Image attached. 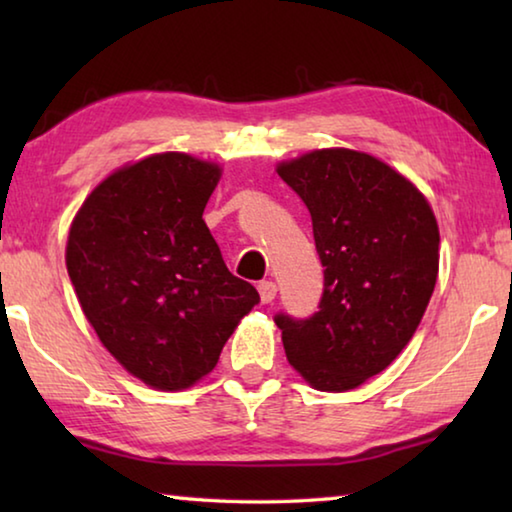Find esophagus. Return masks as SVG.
Wrapping results in <instances>:
<instances>
[{
  "label": "esophagus",
  "mask_w": 512,
  "mask_h": 512,
  "mask_svg": "<svg viewBox=\"0 0 512 512\" xmlns=\"http://www.w3.org/2000/svg\"><path fill=\"white\" fill-rule=\"evenodd\" d=\"M257 291H259V298H262L264 305H268V302H273V300H275L277 287H275V282H271V280H264V282H259V284H257Z\"/></svg>",
  "instance_id": "34e87169"
}]
</instances>
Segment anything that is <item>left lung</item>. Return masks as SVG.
I'll return each instance as SVG.
<instances>
[{
  "instance_id": "obj_1",
  "label": "left lung",
  "mask_w": 512,
  "mask_h": 512,
  "mask_svg": "<svg viewBox=\"0 0 512 512\" xmlns=\"http://www.w3.org/2000/svg\"><path fill=\"white\" fill-rule=\"evenodd\" d=\"M311 214L323 298L275 314L287 359L318 391L343 393L411 341L438 277V223L409 180L368 153L311 151L277 167Z\"/></svg>"
}]
</instances>
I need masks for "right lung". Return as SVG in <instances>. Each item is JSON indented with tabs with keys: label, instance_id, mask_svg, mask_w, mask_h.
Returning <instances> with one entry per match:
<instances>
[{
	"label": "right lung",
	"instance_id": "right-lung-1",
	"mask_svg": "<svg viewBox=\"0 0 512 512\" xmlns=\"http://www.w3.org/2000/svg\"><path fill=\"white\" fill-rule=\"evenodd\" d=\"M221 169L160 153L108 176L69 228L67 273L94 332L160 391L196 384L259 302L232 275L203 210Z\"/></svg>",
	"mask_w": 512,
	"mask_h": 512
}]
</instances>
